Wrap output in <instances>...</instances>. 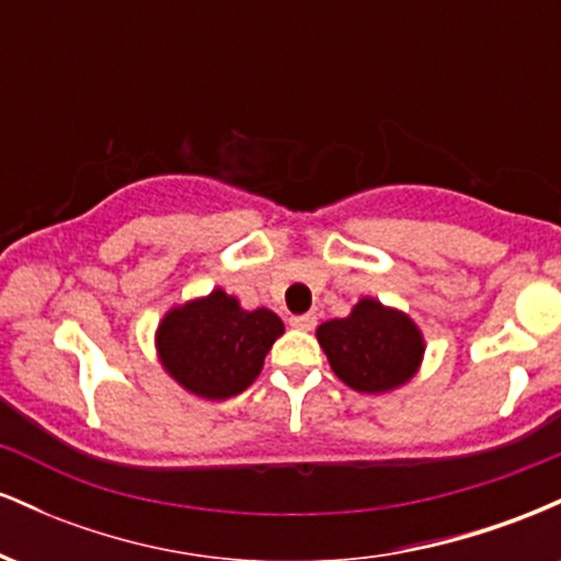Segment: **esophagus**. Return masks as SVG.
I'll use <instances>...</instances> for the list:
<instances>
[{"label":"esophagus","instance_id":"esophagus-1","mask_svg":"<svg viewBox=\"0 0 561 561\" xmlns=\"http://www.w3.org/2000/svg\"><path fill=\"white\" fill-rule=\"evenodd\" d=\"M289 324H293L295 330L311 332L313 327H317V313H300V317H293V319H289Z\"/></svg>","mask_w":561,"mask_h":561}]
</instances>
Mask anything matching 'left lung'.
I'll use <instances>...</instances> for the list:
<instances>
[{
    "instance_id": "1",
    "label": "left lung",
    "mask_w": 561,
    "mask_h": 561,
    "mask_svg": "<svg viewBox=\"0 0 561 561\" xmlns=\"http://www.w3.org/2000/svg\"><path fill=\"white\" fill-rule=\"evenodd\" d=\"M332 371L358 392H388L416 375L424 353L422 332L405 313L364 298L351 317L317 330Z\"/></svg>"
}]
</instances>
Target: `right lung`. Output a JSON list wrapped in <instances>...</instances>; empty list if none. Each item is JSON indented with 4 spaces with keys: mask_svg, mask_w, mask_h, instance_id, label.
Masks as SVG:
<instances>
[{
    "mask_svg": "<svg viewBox=\"0 0 561 561\" xmlns=\"http://www.w3.org/2000/svg\"><path fill=\"white\" fill-rule=\"evenodd\" d=\"M282 332L285 324L268 308L244 311L237 298L214 289L165 313L156 343L165 371L184 390L224 401L253 385Z\"/></svg>",
    "mask_w": 561,
    "mask_h": 561,
    "instance_id": "1",
    "label": "right lung"
}]
</instances>
